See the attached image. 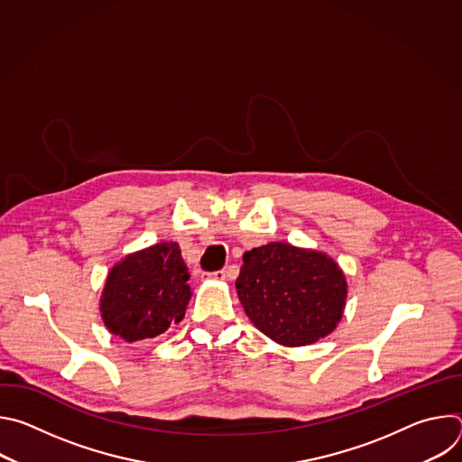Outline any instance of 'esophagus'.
I'll return each mask as SVG.
<instances>
[{
    "label": "esophagus",
    "instance_id": "esophagus-1",
    "mask_svg": "<svg viewBox=\"0 0 462 462\" xmlns=\"http://www.w3.org/2000/svg\"><path fill=\"white\" fill-rule=\"evenodd\" d=\"M208 278H212V280H217V282H225V280H226V271H217V273H212V274H208Z\"/></svg>",
    "mask_w": 462,
    "mask_h": 462
}]
</instances>
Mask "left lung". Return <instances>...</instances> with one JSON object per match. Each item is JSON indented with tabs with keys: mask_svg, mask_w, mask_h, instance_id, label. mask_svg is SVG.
Returning <instances> with one entry per match:
<instances>
[{
	"mask_svg": "<svg viewBox=\"0 0 462 462\" xmlns=\"http://www.w3.org/2000/svg\"><path fill=\"white\" fill-rule=\"evenodd\" d=\"M236 291L250 321L283 347L331 335L347 303V278L331 255L283 241L245 252Z\"/></svg>",
	"mask_w": 462,
	"mask_h": 462,
	"instance_id": "1",
	"label": "left lung"
}]
</instances>
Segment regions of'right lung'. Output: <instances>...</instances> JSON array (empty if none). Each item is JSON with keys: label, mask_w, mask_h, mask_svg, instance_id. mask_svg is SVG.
I'll return each mask as SVG.
<instances>
[{"label": "right lung", "mask_w": 462, "mask_h": 462, "mask_svg": "<svg viewBox=\"0 0 462 462\" xmlns=\"http://www.w3.org/2000/svg\"><path fill=\"white\" fill-rule=\"evenodd\" d=\"M179 243L161 241L124 255L107 273L100 316L107 331L127 344L168 331L184 318L191 298Z\"/></svg>", "instance_id": "add662e5"}]
</instances>
